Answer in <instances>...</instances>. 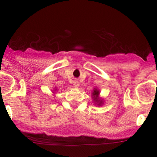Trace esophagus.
<instances>
[{
    "mask_svg": "<svg viewBox=\"0 0 157 157\" xmlns=\"http://www.w3.org/2000/svg\"><path fill=\"white\" fill-rule=\"evenodd\" d=\"M73 86H75V88H78L79 86H80V82H79L77 80H75L73 82Z\"/></svg>",
    "mask_w": 157,
    "mask_h": 157,
    "instance_id": "obj_1",
    "label": "esophagus"
}]
</instances>
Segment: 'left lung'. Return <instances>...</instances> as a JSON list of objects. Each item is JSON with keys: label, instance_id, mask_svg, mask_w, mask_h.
I'll return each instance as SVG.
<instances>
[{"label": "left lung", "instance_id": "8db88e82", "mask_svg": "<svg viewBox=\"0 0 157 157\" xmlns=\"http://www.w3.org/2000/svg\"><path fill=\"white\" fill-rule=\"evenodd\" d=\"M100 91L97 88H94L92 93H91V97H92L93 101L95 105L97 106H102L104 103V100L100 97Z\"/></svg>", "mask_w": 157, "mask_h": 157}]
</instances>
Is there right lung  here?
<instances>
[{
    "mask_svg": "<svg viewBox=\"0 0 157 157\" xmlns=\"http://www.w3.org/2000/svg\"><path fill=\"white\" fill-rule=\"evenodd\" d=\"M57 91V88H55V89H54V91H55H55ZM55 92H53V93H55Z\"/></svg>",
    "mask_w": 157,
    "mask_h": 157,
    "instance_id": "obj_1",
    "label": "right lung"
}]
</instances>
